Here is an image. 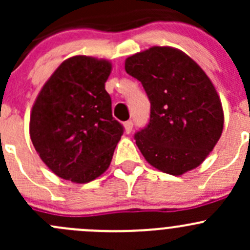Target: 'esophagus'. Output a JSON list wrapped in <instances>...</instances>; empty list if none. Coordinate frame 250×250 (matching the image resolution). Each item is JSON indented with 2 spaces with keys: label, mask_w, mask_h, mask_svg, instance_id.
<instances>
[{
  "label": "esophagus",
  "mask_w": 250,
  "mask_h": 250,
  "mask_svg": "<svg viewBox=\"0 0 250 250\" xmlns=\"http://www.w3.org/2000/svg\"><path fill=\"white\" fill-rule=\"evenodd\" d=\"M123 125H125V133H128V134H129V133L132 132V129H133V122H132V121H127V122H125Z\"/></svg>",
  "instance_id": "obj_1"
}]
</instances>
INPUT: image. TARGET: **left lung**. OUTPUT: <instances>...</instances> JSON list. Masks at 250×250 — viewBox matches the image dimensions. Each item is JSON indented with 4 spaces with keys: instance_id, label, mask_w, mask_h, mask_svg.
I'll use <instances>...</instances> for the list:
<instances>
[{
    "instance_id": "obj_1",
    "label": "left lung",
    "mask_w": 250,
    "mask_h": 250,
    "mask_svg": "<svg viewBox=\"0 0 250 250\" xmlns=\"http://www.w3.org/2000/svg\"><path fill=\"white\" fill-rule=\"evenodd\" d=\"M150 100V120L134 135L145 160L162 172L181 175L198 167L220 139L224 113L204 71L185 53L152 47L125 60Z\"/></svg>"
}]
</instances>
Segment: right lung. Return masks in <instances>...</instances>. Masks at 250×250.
<instances>
[{
    "label": "right lung",
    "instance_id": "1",
    "mask_svg": "<svg viewBox=\"0 0 250 250\" xmlns=\"http://www.w3.org/2000/svg\"><path fill=\"white\" fill-rule=\"evenodd\" d=\"M106 60L77 55L65 60L40 92L30 117V137L40 157L58 176L94 180L109 168L125 128L112 117L105 90Z\"/></svg>",
    "mask_w": 250,
    "mask_h": 250
}]
</instances>
